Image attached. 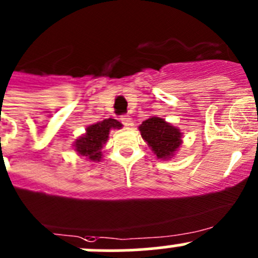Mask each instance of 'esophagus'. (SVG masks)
Returning a JSON list of instances; mask_svg holds the SVG:
<instances>
[{
  "mask_svg": "<svg viewBox=\"0 0 258 258\" xmlns=\"http://www.w3.org/2000/svg\"><path fill=\"white\" fill-rule=\"evenodd\" d=\"M120 121H121V123H123L125 126L132 125V119L129 118V115H121Z\"/></svg>",
  "mask_w": 258,
  "mask_h": 258,
  "instance_id": "34e87169",
  "label": "esophagus"
}]
</instances>
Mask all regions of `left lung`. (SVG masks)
I'll list each match as a JSON object with an SVG mask.
<instances>
[{"instance_id":"left-lung-1","label":"left lung","mask_w":258,"mask_h":258,"mask_svg":"<svg viewBox=\"0 0 258 258\" xmlns=\"http://www.w3.org/2000/svg\"><path fill=\"white\" fill-rule=\"evenodd\" d=\"M142 137L148 143L153 152L160 159H167L173 155V153L179 148L180 132L175 126L168 124L164 119L153 118L143 121L139 126Z\"/></svg>"}]
</instances>
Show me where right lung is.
<instances>
[{"label": "right lung", "mask_w": 258, "mask_h": 258, "mask_svg": "<svg viewBox=\"0 0 258 258\" xmlns=\"http://www.w3.org/2000/svg\"><path fill=\"white\" fill-rule=\"evenodd\" d=\"M121 126L123 125L118 120L111 118L88 126L86 134L76 140V152L93 162H99L101 158V148L108 140L110 129H120Z\"/></svg>", "instance_id": "obj_1"}]
</instances>
